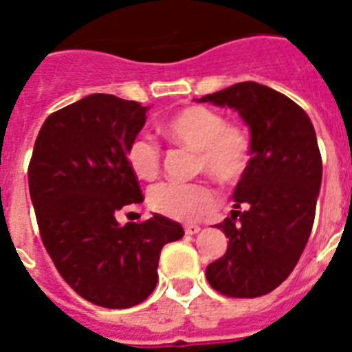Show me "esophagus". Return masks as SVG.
Returning <instances> with one entry per match:
<instances>
[{"mask_svg":"<svg viewBox=\"0 0 352 352\" xmlns=\"http://www.w3.org/2000/svg\"><path fill=\"white\" fill-rule=\"evenodd\" d=\"M199 231H201V227L195 226V223H186V226H185L186 234H197Z\"/></svg>","mask_w":352,"mask_h":352,"instance_id":"1","label":"esophagus"}]
</instances>
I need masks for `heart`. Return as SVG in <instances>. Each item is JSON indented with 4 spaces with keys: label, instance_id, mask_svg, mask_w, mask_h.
Instances as JSON below:
<instances>
[{
    "label": "heart",
    "instance_id": "b5f03b06",
    "mask_svg": "<svg viewBox=\"0 0 352 352\" xmlns=\"http://www.w3.org/2000/svg\"><path fill=\"white\" fill-rule=\"evenodd\" d=\"M162 130L173 142L197 153L194 169L210 174L220 185L234 186L248 174L254 158V142L245 126L227 123L220 113L192 104L170 114ZM126 164L139 179L153 182L162 170V149L148 135L132 139L126 148ZM220 194L213 183L164 182L149 188L148 206L167 219L195 222L217 210Z\"/></svg>",
    "mask_w": 352,
    "mask_h": 352
}]
</instances>
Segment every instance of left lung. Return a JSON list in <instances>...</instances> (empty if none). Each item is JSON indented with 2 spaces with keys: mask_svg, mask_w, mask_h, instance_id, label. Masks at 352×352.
<instances>
[{
  "mask_svg": "<svg viewBox=\"0 0 352 352\" xmlns=\"http://www.w3.org/2000/svg\"><path fill=\"white\" fill-rule=\"evenodd\" d=\"M201 102L236 109L254 142L250 170L234 190L236 210L219 223L227 252L208 266L206 278L223 296H264L291 275L312 231L322 178L316 130L296 102L252 80Z\"/></svg>",
  "mask_w": 352,
  "mask_h": 352,
  "instance_id": "left-lung-1",
  "label": "left lung"
}]
</instances>
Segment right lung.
<instances>
[{
  "label": "right lung",
  "instance_id": "add662e5",
  "mask_svg": "<svg viewBox=\"0 0 352 352\" xmlns=\"http://www.w3.org/2000/svg\"><path fill=\"white\" fill-rule=\"evenodd\" d=\"M146 109L104 93L67 105L45 120L28 166L43 247L63 280L105 309L142 303L157 287L162 247L185 234L162 214L116 220L144 201L125 153Z\"/></svg>",
  "mask_w": 352,
  "mask_h": 352
}]
</instances>
